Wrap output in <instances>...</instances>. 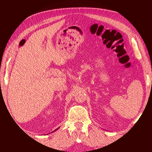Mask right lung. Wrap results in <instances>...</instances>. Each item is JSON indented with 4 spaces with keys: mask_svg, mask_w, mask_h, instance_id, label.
I'll list each match as a JSON object with an SVG mask.
<instances>
[{
    "mask_svg": "<svg viewBox=\"0 0 152 152\" xmlns=\"http://www.w3.org/2000/svg\"><path fill=\"white\" fill-rule=\"evenodd\" d=\"M59 129V128H58V129H56L55 131H56V130H57V129ZM55 131H53V132H55Z\"/></svg>",
    "mask_w": 152,
    "mask_h": 152,
    "instance_id": "obj_1",
    "label": "right lung"
}]
</instances>
